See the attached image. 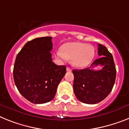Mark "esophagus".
Listing matches in <instances>:
<instances>
[{"instance_id":"34e87169","label":"esophagus","mask_w":129,"mask_h":129,"mask_svg":"<svg viewBox=\"0 0 129 129\" xmlns=\"http://www.w3.org/2000/svg\"><path fill=\"white\" fill-rule=\"evenodd\" d=\"M66 70L67 71H71V69L70 68H69V67H67Z\"/></svg>"}]
</instances>
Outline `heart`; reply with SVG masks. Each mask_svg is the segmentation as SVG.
Here are the masks:
<instances>
[{
    "instance_id": "heart-1",
    "label": "heart",
    "mask_w": 129,
    "mask_h": 129,
    "mask_svg": "<svg viewBox=\"0 0 129 129\" xmlns=\"http://www.w3.org/2000/svg\"><path fill=\"white\" fill-rule=\"evenodd\" d=\"M56 55L60 59H71L73 66L83 68L92 61L95 49L94 46L86 43L71 42L63 44L61 49L56 51Z\"/></svg>"
}]
</instances>
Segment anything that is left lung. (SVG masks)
<instances>
[{"label": "left lung", "mask_w": 129, "mask_h": 129, "mask_svg": "<svg viewBox=\"0 0 129 129\" xmlns=\"http://www.w3.org/2000/svg\"><path fill=\"white\" fill-rule=\"evenodd\" d=\"M98 55L89 68L74 70L73 90L77 98L87 104H95L102 101L111 92L116 78V69L113 56L106 47L98 44ZM98 65L102 70H94Z\"/></svg>", "instance_id": "obj_1"}]
</instances>
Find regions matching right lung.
Returning <instances> with one entry per match:
<instances>
[{"mask_svg": "<svg viewBox=\"0 0 129 129\" xmlns=\"http://www.w3.org/2000/svg\"><path fill=\"white\" fill-rule=\"evenodd\" d=\"M52 49L51 37L36 38L28 41L16 56L13 70L15 85L31 103L51 101L66 73L65 66L52 61Z\"/></svg>", "mask_w": 129, "mask_h": 129, "instance_id": "1", "label": "right lung"}]
</instances>
